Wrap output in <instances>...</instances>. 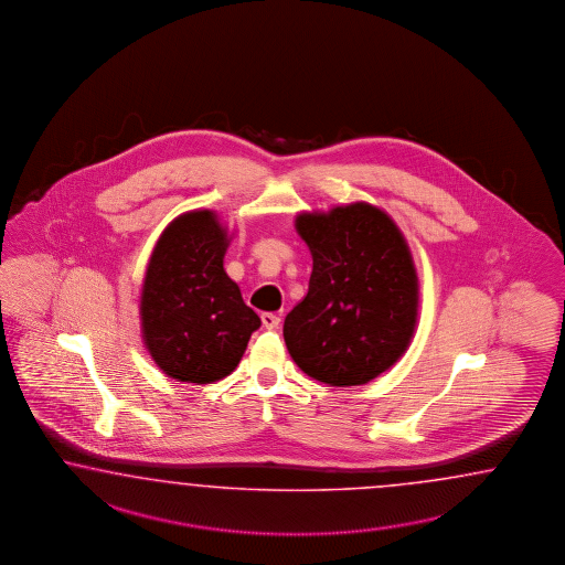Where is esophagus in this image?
Wrapping results in <instances>:
<instances>
[{
	"label": "esophagus",
	"instance_id": "34e87169",
	"mask_svg": "<svg viewBox=\"0 0 565 565\" xmlns=\"http://www.w3.org/2000/svg\"><path fill=\"white\" fill-rule=\"evenodd\" d=\"M260 321H263V327H265V329H269V331H271V329H277V327H279V321H281V319H279L275 312H263V315H260Z\"/></svg>",
	"mask_w": 565,
	"mask_h": 565
}]
</instances>
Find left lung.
I'll use <instances>...</instances> for the list:
<instances>
[{"label": "left lung", "mask_w": 565, "mask_h": 565, "mask_svg": "<svg viewBox=\"0 0 565 565\" xmlns=\"http://www.w3.org/2000/svg\"><path fill=\"white\" fill-rule=\"evenodd\" d=\"M296 228L312 253V274L284 322L288 351L317 381L366 384L412 341L419 296L409 246L367 203L300 214Z\"/></svg>", "instance_id": "obj_1"}]
</instances>
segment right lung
I'll return each mask as SVG.
<instances>
[{
  "label": "right lung",
  "mask_w": 565,
  "mask_h": 565,
  "mask_svg": "<svg viewBox=\"0 0 565 565\" xmlns=\"http://www.w3.org/2000/svg\"><path fill=\"white\" fill-rule=\"evenodd\" d=\"M226 230L207 210L168 226L141 290V331L153 362L181 382L220 381L238 366L260 327L224 271Z\"/></svg>",
  "instance_id": "add662e5"
}]
</instances>
